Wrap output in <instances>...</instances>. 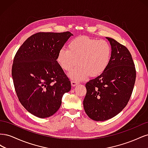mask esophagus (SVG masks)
I'll use <instances>...</instances> for the list:
<instances>
[{"mask_svg": "<svg viewBox=\"0 0 148 148\" xmlns=\"http://www.w3.org/2000/svg\"><path fill=\"white\" fill-rule=\"evenodd\" d=\"M71 86H75L76 85L78 84V82H77V81H74V80H73V81L71 82Z\"/></svg>", "mask_w": 148, "mask_h": 148, "instance_id": "obj_1", "label": "esophagus"}]
</instances>
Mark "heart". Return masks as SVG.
<instances>
[{"label":"heart","instance_id":"1","mask_svg":"<svg viewBox=\"0 0 148 148\" xmlns=\"http://www.w3.org/2000/svg\"><path fill=\"white\" fill-rule=\"evenodd\" d=\"M112 54L109 42L88 36L76 38L69 44V49L62 48L57 54V62L61 68L71 71L69 77L74 81H82L89 75L92 77L102 74L108 66Z\"/></svg>","mask_w":148,"mask_h":148}]
</instances>
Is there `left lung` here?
<instances>
[{"instance_id": "obj_1", "label": "left lung", "mask_w": 148, "mask_h": 148, "mask_svg": "<svg viewBox=\"0 0 148 148\" xmlns=\"http://www.w3.org/2000/svg\"><path fill=\"white\" fill-rule=\"evenodd\" d=\"M112 54L106 70L86 84L83 101L85 112L91 119L105 121L115 117L127 106L136 79V70L128 49L115 39L106 37Z\"/></svg>"}]
</instances>
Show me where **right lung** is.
Wrapping results in <instances>:
<instances>
[{
  "instance_id": "add662e5",
  "label": "right lung",
  "mask_w": 148,
  "mask_h": 148,
  "mask_svg": "<svg viewBox=\"0 0 148 148\" xmlns=\"http://www.w3.org/2000/svg\"><path fill=\"white\" fill-rule=\"evenodd\" d=\"M70 32L38 33L18 50L12 76L21 104L29 113L47 118L59 109L64 95L71 89L69 79L57 61Z\"/></svg>"
}]
</instances>
